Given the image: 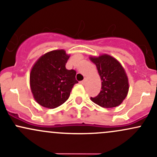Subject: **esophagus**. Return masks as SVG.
<instances>
[{
	"label": "esophagus",
	"instance_id": "34e87169",
	"mask_svg": "<svg viewBox=\"0 0 157 157\" xmlns=\"http://www.w3.org/2000/svg\"><path fill=\"white\" fill-rule=\"evenodd\" d=\"M85 82H86V78L84 79L83 81H82V82H81V83H82V85H85Z\"/></svg>",
	"mask_w": 157,
	"mask_h": 157
}]
</instances>
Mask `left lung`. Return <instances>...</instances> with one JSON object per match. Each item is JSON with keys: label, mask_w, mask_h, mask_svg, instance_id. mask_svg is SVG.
I'll return each instance as SVG.
<instances>
[{"label": "left lung", "mask_w": 157, "mask_h": 157, "mask_svg": "<svg viewBox=\"0 0 157 157\" xmlns=\"http://www.w3.org/2000/svg\"><path fill=\"white\" fill-rule=\"evenodd\" d=\"M96 65L102 81L101 91L90 99L101 107L114 108L121 105L129 91V80L125 70L114 57L107 54L90 56Z\"/></svg>", "instance_id": "left-lung-1"}]
</instances>
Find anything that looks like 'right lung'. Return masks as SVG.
I'll list each match as a JSON object with an SVG mask.
<instances>
[{
  "label": "right lung",
  "mask_w": 157,
  "mask_h": 157,
  "mask_svg": "<svg viewBox=\"0 0 157 157\" xmlns=\"http://www.w3.org/2000/svg\"><path fill=\"white\" fill-rule=\"evenodd\" d=\"M70 55L58 49L42 55L32 67L30 86L33 97L40 105L55 109L70 97L75 84L76 72L66 69Z\"/></svg>",
  "instance_id": "obj_1"
}]
</instances>
